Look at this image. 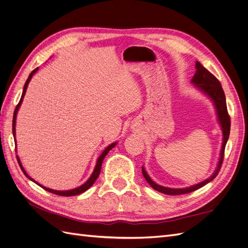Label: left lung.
I'll return each mask as SVG.
<instances>
[{
	"instance_id": "left-lung-1",
	"label": "left lung",
	"mask_w": 248,
	"mask_h": 248,
	"mask_svg": "<svg viewBox=\"0 0 248 248\" xmlns=\"http://www.w3.org/2000/svg\"><path fill=\"white\" fill-rule=\"evenodd\" d=\"M196 68H197V72L194 74V77L192 78V82L194 85H197V87L202 90V92L206 93L210 98H211L215 104V108L217 109V115H218V120L219 123L221 125L222 128V133H223V142H222V147H221V153H220V158H219V162L218 166H217L216 170L214 171V174L208 178L205 181H202L199 184H196L190 187H187V188H181V189H175V188H168V187H163L160 186L158 184H156L154 181H152V179L148 176V174L146 172L145 169L141 168V171L142 175H144L145 179L147 180V182L151 185V187L153 189L169 194V196H179V194H185V193H189L192 192L194 190H197L201 187L205 186L207 183H209L210 181L218 175V172L220 170L221 164L224 158V148H226L227 141L229 140V136H230V129H231V118L228 112V108H227V102H226V95H224V92L222 90L220 81L217 79L213 74L210 72L208 69H206L204 66H202L200 62L196 63Z\"/></svg>"
}]
</instances>
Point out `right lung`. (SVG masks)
Listing matches in <instances>:
<instances>
[{"label":"right lung","instance_id":"right-lung-1","mask_svg":"<svg viewBox=\"0 0 248 248\" xmlns=\"http://www.w3.org/2000/svg\"><path fill=\"white\" fill-rule=\"evenodd\" d=\"M37 70H38V68L34 69L31 73H30V76H29V78H28V79H27V81H26V84H25L24 91H22V94H21V97H20V100H19L18 104H17L16 108V110H14L13 121H12V132H13V137H14V138H16V119L17 110H18V108H19V107H20V104H21V102H22V98H24V96H25V94H26V91H27V88H28L29 82H30V80H31V78H32V77H33V74H34ZM116 144H117V142H114V144L109 145V146H108V148H107L106 150H104V151L102 152V154L99 156L98 160H97V163H96V167H95V169H94L93 174L91 175V177L89 178V180H88V181H87L85 184H82L81 186L78 187V188H74V189H71V190H66V191H60V190L49 189V188H46V187H44V186H42V185L38 184V183H37L36 181H34V180L27 174L26 170H24V168H22L21 163H20V160H19V158H18L17 156H16V158H17L18 164H19V167H20V169H21L22 172H24V174H25V175H26L30 180H32L33 182H35V183H37L38 185H40L43 189H46V191H49V192H51V193H55V194H57V196H62V197H73V196H78V194H79V193L85 192L86 190H88V189L90 188V187H91V186L94 184V182L96 181V179L98 178V176H99V174H100L101 166H102V161H103V159H104V157H106V156H107V154L110 151V150L116 146Z\"/></svg>","mask_w":248,"mask_h":248}]
</instances>
